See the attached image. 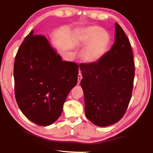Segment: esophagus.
<instances>
[{"instance_id": "esophagus-1", "label": "esophagus", "mask_w": 153, "mask_h": 153, "mask_svg": "<svg viewBox=\"0 0 153 153\" xmlns=\"http://www.w3.org/2000/svg\"><path fill=\"white\" fill-rule=\"evenodd\" d=\"M82 79V74H80V73H79V74H78V76H77V82H78V84H79L80 82H81Z\"/></svg>"}]
</instances>
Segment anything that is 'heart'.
<instances>
[{"label": "heart", "mask_w": 153, "mask_h": 153, "mask_svg": "<svg viewBox=\"0 0 153 153\" xmlns=\"http://www.w3.org/2000/svg\"><path fill=\"white\" fill-rule=\"evenodd\" d=\"M76 42L85 46L81 53L82 60L86 63H94L107 53L111 44V36L99 27L90 26L79 31Z\"/></svg>", "instance_id": "heart-1"}]
</instances>
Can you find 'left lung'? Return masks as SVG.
Segmentation results:
<instances>
[{
	"mask_svg": "<svg viewBox=\"0 0 153 153\" xmlns=\"http://www.w3.org/2000/svg\"><path fill=\"white\" fill-rule=\"evenodd\" d=\"M115 42L94 63L79 66L86 117L94 125L106 127L118 122L130 101L134 62L130 42L115 23Z\"/></svg>",
	"mask_w": 153,
	"mask_h": 153,
	"instance_id": "left-lung-1",
	"label": "left lung"
}]
</instances>
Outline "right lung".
Returning <instances> with one entry per match:
<instances>
[{
    "instance_id": "right-lung-1",
    "label": "right lung",
    "mask_w": 153,
    "mask_h": 153,
    "mask_svg": "<svg viewBox=\"0 0 153 153\" xmlns=\"http://www.w3.org/2000/svg\"><path fill=\"white\" fill-rule=\"evenodd\" d=\"M78 67L62 61L47 38L32 30L17 51L13 70L15 98L25 117L42 126L57 120L77 84Z\"/></svg>"
}]
</instances>
